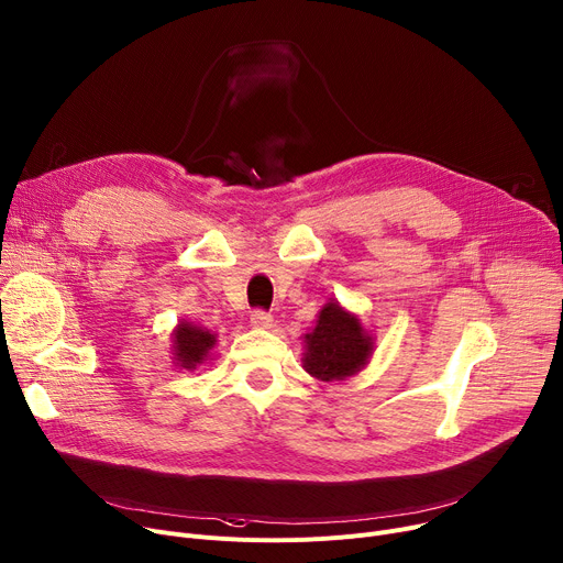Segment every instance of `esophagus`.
<instances>
[{
	"instance_id": "obj_1",
	"label": "esophagus",
	"mask_w": 563,
	"mask_h": 563,
	"mask_svg": "<svg viewBox=\"0 0 563 563\" xmlns=\"http://www.w3.org/2000/svg\"><path fill=\"white\" fill-rule=\"evenodd\" d=\"M251 325H255V328H272L274 325V317L269 312H265V310H255L251 314Z\"/></svg>"
}]
</instances>
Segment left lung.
Returning <instances> with one entry per match:
<instances>
[{"label": "left lung", "instance_id": "8db88e82", "mask_svg": "<svg viewBox=\"0 0 563 563\" xmlns=\"http://www.w3.org/2000/svg\"><path fill=\"white\" fill-rule=\"evenodd\" d=\"M373 336L340 303H325L317 325L306 334L303 368L321 383L346 380L368 362Z\"/></svg>", "mask_w": 563, "mask_h": 563}]
</instances>
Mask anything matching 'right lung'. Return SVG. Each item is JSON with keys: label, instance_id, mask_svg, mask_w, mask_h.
Returning <instances> with one entry per match:
<instances>
[{"label": "right lung", "instance_id": "obj_1", "mask_svg": "<svg viewBox=\"0 0 563 563\" xmlns=\"http://www.w3.org/2000/svg\"><path fill=\"white\" fill-rule=\"evenodd\" d=\"M217 336L210 330L180 321L174 330V360L180 368L195 371L203 360H208Z\"/></svg>", "mask_w": 563, "mask_h": 563}]
</instances>
